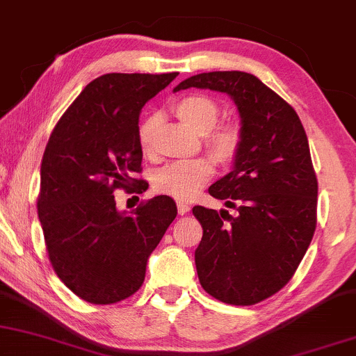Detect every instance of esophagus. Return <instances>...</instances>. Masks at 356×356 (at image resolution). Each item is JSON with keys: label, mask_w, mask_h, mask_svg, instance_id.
I'll list each match as a JSON object with an SVG mask.
<instances>
[{"label": "esophagus", "mask_w": 356, "mask_h": 356, "mask_svg": "<svg viewBox=\"0 0 356 356\" xmlns=\"http://www.w3.org/2000/svg\"><path fill=\"white\" fill-rule=\"evenodd\" d=\"M190 210H191L190 204L178 202V213H179V215H186V213H190Z\"/></svg>", "instance_id": "34e87169"}]
</instances>
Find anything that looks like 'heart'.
Wrapping results in <instances>:
<instances>
[{
  "label": "heart",
  "mask_w": 356,
  "mask_h": 356,
  "mask_svg": "<svg viewBox=\"0 0 356 356\" xmlns=\"http://www.w3.org/2000/svg\"><path fill=\"white\" fill-rule=\"evenodd\" d=\"M173 110L186 127L203 135V143L216 161L228 163L233 160L240 146V129L235 124H216L220 106L215 99L207 95H186L175 102ZM158 121V115H146L138 124L136 138L143 153L153 152ZM210 175L211 163L204 158L175 161L154 171L153 186L160 193L186 200L203 186Z\"/></svg>",
  "instance_id": "heart-1"
}]
</instances>
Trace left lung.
<instances>
[{"label": "left lung", "mask_w": 356, "mask_h": 356, "mask_svg": "<svg viewBox=\"0 0 356 356\" xmlns=\"http://www.w3.org/2000/svg\"><path fill=\"white\" fill-rule=\"evenodd\" d=\"M227 93L240 115V146L229 173L208 188L227 210L195 207L203 227L195 252L207 293L229 305H254L293 277L316 227V183L310 146L285 99L245 71L195 74L175 86Z\"/></svg>", "instance_id": "8db88e82"}]
</instances>
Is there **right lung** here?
<instances>
[{"instance_id": "right-lung-1", "label": "right lung", "mask_w": 356, "mask_h": 356, "mask_svg": "<svg viewBox=\"0 0 356 356\" xmlns=\"http://www.w3.org/2000/svg\"><path fill=\"white\" fill-rule=\"evenodd\" d=\"M178 73H108L93 79L54 127L43 161L38 218L49 261L79 298L110 305L143 285L146 263L177 218L170 196L135 211L116 208V188L141 179V108ZM145 185L138 188L141 191Z\"/></svg>"}]
</instances>
